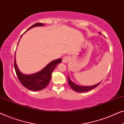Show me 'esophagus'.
<instances>
[{"instance_id": "esophagus-1", "label": "esophagus", "mask_w": 124, "mask_h": 124, "mask_svg": "<svg viewBox=\"0 0 124 124\" xmlns=\"http://www.w3.org/2000/svg\"><path fill=\"white\" fill-rule=\"evenodd\" d=\"M69 60V57L68 56H64L63 58H62V62H64V63H67V62H68Z\"/></svg>"}]
</instances>
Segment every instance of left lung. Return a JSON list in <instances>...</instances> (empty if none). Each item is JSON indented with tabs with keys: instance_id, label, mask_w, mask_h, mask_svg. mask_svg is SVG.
Segmentation results:
<instances>
[{
	"instance_id": "1",
	"label": "left lung",
	"mask_w": 124,
	"mask_h": 124,
	"mask_svg": "<svg viewBox=\"0 0 124 124\" xmlns=\"http://www.w3.org/2000/svg\"><path fill=\"white\" fill-rule=\"evenodd\" d=\"M99 34H101L99 33ZM68 83L69 85L70 86L72 87V89L74 91H76V92L78 93H84V92H86V91H90L91 90H92L94 88L99 85L101 84V82L98 83V84L94 85L93 86H81L79 85L76 84V83L73 82V81L70 79V78L69 77V75L68 76Z\"/></svg>"
}]
</instances>
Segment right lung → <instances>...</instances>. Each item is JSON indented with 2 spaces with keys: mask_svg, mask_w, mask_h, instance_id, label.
<instances>
[{
  "mask_svg": "<svg viewBox=\"0 0 124 124\" xmlns=\"http://www.w3.org/2000/svg\"><path fill=\"white\" fill-rule=\"evenodd\" d=\"M44 25L45 24L42 23H36L32 25L26 31L34 27L42 26H44ZM62 59H58L52 61L39 72L31 74H25L23 73L18 69L15 56L14 67L18 79L25 87L31 91H39L43 89L48 85L54 69L55 68L57 64L62 62Z\"/></svg>",
  "mask_w": 124,
  "mask_h": 124,
  "instance_id": "obj_1",
  "label": "right lung"
}]
</instances>
